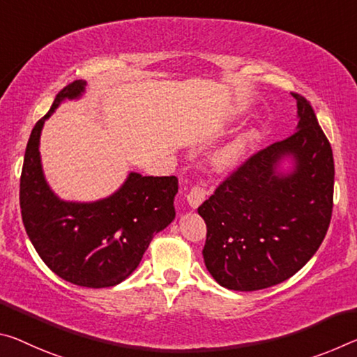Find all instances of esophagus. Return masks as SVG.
Listing matches in <instances>:
<instances>
[{"instance_id":"esophagus-1","label":"esophagus","mask_w":357,"mask_h":357,"mask_svg":"<svg viewBox=\"0 0 357 357\" xmlns=\"http://www.w3.org/2000/svg\"><path fill=\"white\" fill-rule=\"evenodd\" d=\"M208 194H209V190L205 184L194 185V188H192L188 194V203L190 205V208H194V209L199 208L202 203L205 202Z\"/></svg>"}]
</instances>
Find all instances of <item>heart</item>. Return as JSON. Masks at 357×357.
I'll list each match as a JSON object with an SVG mask.
<instances>
[{"mask_svg": "<svg viewBox=\"0 0 357 357\" xmlns=\"http://www.w3.org/2000/svg\"><path fill=\"white\" fill-rule=\"evenodd\" d=\"M251 144V135H241V137L231 139L230 143L222 146L216 155L213 158L214 167L219 172H230L235 167H238L243 158H245L248 149Z\"/></svg>", "mask_w": 357, "mask_h": 357, "instance_id": "heart-1", "label": "heart"}]
</instances>
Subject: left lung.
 Returning <instances> with one entry per match:
<instances>
[{"mask_svg":"<svg viewBox=\"0 0 357 357\" xmlns=\"http://www.w3.org/2000/svg\"><path fill=\"white\" fill-rule=\"evenodd\" d=\"M292 97L296 132L248 158L199 206L206 222L205 265L231 291H259L291 278L329 229L332 148L307 98ZM282 160H291L287 172Z\"/></svg>","mask_w":357,"mask_h":357,"instance_id":"1","label":"left lung"}]
</instances>
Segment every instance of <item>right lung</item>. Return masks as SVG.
I'll use <instances>...</instances> for the list:
<instances>
[{
	"label": "right lung",
	"instance_id": "obj_1",
	"mask_svg": "<svg viewBox=\"0 0 357 357\" xmlns=\"http://www.w3.org/2000/svg\"><path fill=\"white\" fill-rule=\"evenodd\" d=\"M86 86V81L68 84L31 130L20 176V209L28 238L44 264L61 280L98 289L132 275L154 235L172 224L178 178L132 172L106 199H59L44 178L39 138L61 101L81 98Z\"/></svg>",
	"mask_w": 357,
	"mask_h": 357
}]
</instances>
